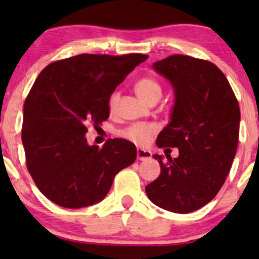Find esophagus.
<instances>
[{"mask_svg":"<svg viewBox=\"0 0 259 259\" xmlns=\"http://www.w3.org/2000/svg\"><path fill=\"white\" fill-rule=\"evenodd\" d=\"M152 157V153L150 151L143 150V148H138L137 150V159L138 160H147Z\"/></svg>","mask_w":259,"mask_h":259,"instance_id":"34e87169","label":"esophagus"}]
</instances>
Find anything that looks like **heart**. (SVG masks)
<instances>
[{"instance_id": "1", "label": "heart", "mask_w": 259, "mask_h": 259, "mask_svg": "<svg viewBox=\"0 0 259 259\" xmlns=\"http://www.w3.org/2000/svg\"><path fill=\"white\" fill-rule=\"evenodd\" d=\"M136 93L141 100L146 104H150L153 100H159L161 97V87L157 81L152 77H143L136 83ZM119 93L114 92L109 98V108L113 109L119 101ZM155 127L146 123H139V125H133L128 127L122 132V136L132 143L145 146L150 143L152 137L155 134Z\"/></svg>"}]
</instances>
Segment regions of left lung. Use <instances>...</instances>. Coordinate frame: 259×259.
<instances>
[{
  "instance_id": "obj_1",
  "label": "left lung",
  "mask_w": 259,
  "mask_h": 259,
  "mask_svg": "<svg viewBox=\"0 0 259 259\" xmlns=\"http://www.w3.org/2000/svg\"><path fill=\"white\" fill-rule=\"evenodd\" d=\"M171 83L175 104L158 147H177L179 155L154 154L160 175L145 187L152 203L190 213L213 199L228 177L239 137L240 111L228 79L213 63L171 55L152 65Z\"/></svg>"
}]
</instances>
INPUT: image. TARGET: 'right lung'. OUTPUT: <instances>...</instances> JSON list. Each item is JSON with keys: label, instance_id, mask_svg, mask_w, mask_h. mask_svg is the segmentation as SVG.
<instances>
[{"label": "right lung", "instance_id": "obj_1", "mask_svg": "<svg viewBox=\"0 0 259 259\" xmlns=\"http://www.w3.org/2000/svg\"><path fill=\"white\" fill-rule=\"evenodd\" d=\"M148 58L80 54L48 65L24 101L22 144L27 168L53 203L81 208L107 196L113 179L137 158L136 145L109 139L87 143L88 123L108 119L109 98Z\"/></svg>", "mask_w": 259, "mask_h": 259}]
</instances>
